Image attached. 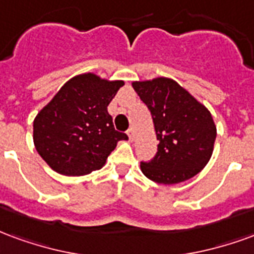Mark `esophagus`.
I'll return each instance as SVG.
<instances>
[{"instance_id": "esophagus-1", "label": "esophagus", "mask_w": 254, "mask_h": 254, "mask_svg": "<svg viewBox=\"0 0 254 254\" xmlns=\"http://www.w3.org/2000/svg\"><path fill=\"white\" fill-rule=\"evenodd\" d=\"M127 135H128V139L129 140H134V131L129 128L128 131H127Z\"/></svg>"}]
</instances>
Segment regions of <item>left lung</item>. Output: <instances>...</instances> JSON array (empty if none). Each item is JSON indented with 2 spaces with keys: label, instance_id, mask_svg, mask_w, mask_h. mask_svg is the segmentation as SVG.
I'll use <instances>...</instances> for the list:
<instances>
[{
  "label": "left lung",
  "instance_id": "obj_1",
  "mask_svg": "<svg viewBox=\"0 0 254 254\" xmlns=\"http://www.w3.org/2000/svg\"><path fill=\"white\" fill-rule=\"evenodd\" d=\"M132 88L153 116L158 151L140 162L149 180L170 186L196 176L210 161L216 138L211 112L175 79L132 81Z\"/></svg>",
  "mask_w": 254,
  "mask_h": 254
}]
</instances>
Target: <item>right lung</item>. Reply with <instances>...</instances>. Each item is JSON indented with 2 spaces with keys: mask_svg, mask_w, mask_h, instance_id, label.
<instances>
[{
  "mask_svg": "<svg viewBox=\"0 0 254 254\" xmlns=\"http://www.w3.org/2000/svg\"><path fill=\"white\" fill-rule=\"evenodd\" d=\"M125 81L94 73L70 78L33 120V145L46 164L64 176L101 169L119 140L108 105Z\"/></svg>",
  "mask_w": 254,
  "mask_h": 254,
  "instance_id": "add662e5",
  "label": "right lung"
}]
</instances>
